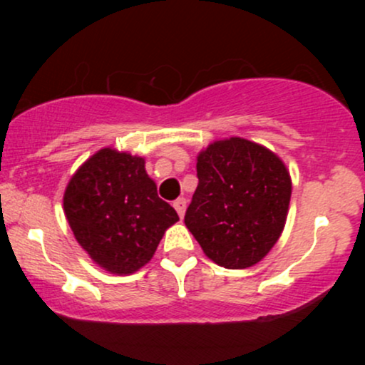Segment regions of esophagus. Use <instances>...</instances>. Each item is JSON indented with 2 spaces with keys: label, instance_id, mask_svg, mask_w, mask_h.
<instances>
[{
  "label": "esophagus",
  "instance_id": "obj_1",
  "mask_svg": "<svg viewBox=\"0 0 365 365\" xmlns=\"http://www.w3.org/2000/svg\"><path fill=\"white\" fill-rule=\"evenodd\" d=\"M173 207L177 209L178 216L183 217V215H185V209H187V200L183 199V197H180V199H177V200H175V202H173Z\"/></svg>",
  "mask_w": 365,
  "mask_h": 365
}]
</instances>
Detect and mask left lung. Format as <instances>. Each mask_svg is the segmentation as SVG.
Listing matches in <instances>:
<instances>
[{
	"instance_id": "left-lung-1",
	"label": "left lung",
	"mask_w": 365,
	"mask_h": 365,
	"mask_svg": "<svg viewBox=\"0 0 365 365\" xmlns=\"http://www.w3.org/2000/svg\"><path fill=\"white\" fill-rule=\"evenodd\" d=\"M197 178L185 225L204 254L228 269L257 264L287 221L292 180L282 159L232 137L199 154Z\"/></svg>"
}]
</instances>
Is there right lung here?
<instances>
[{
	"label": "right lung",
	"mask_w": 365,
	"mask_h": 365,
	"mask_svg": "<svg viewBox=\"0 0 365 365\" xmlns=\"http://www.w3.org/2000/svg\"><path fill=\"white\" fill-rule=\"evenodd\" d=\"M63 207L82 249L116 274L148 264L166 228L178 221L177 211L158 197L144 159L110 148L77 170Z\"/></svg>",
	"instance_id": "add662e5"
}]
</instances>
